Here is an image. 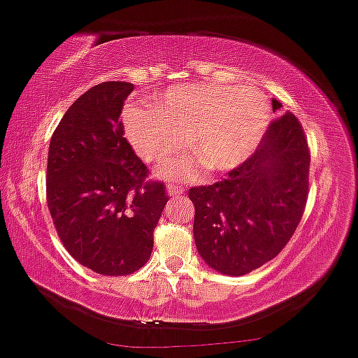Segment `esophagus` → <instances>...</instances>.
Wrapping results in <instances>:
<instances>
[{
	"label": "esophagus",
	"mask_w": 358,
	"mask_h": 358,
	"mask_svg": "<svg viewBox=\"0 0 358 358\" xmlns=\"http://www.w3.org/2000/svg\"><path fill=\"white\" fill-rule=\"evenodd\" d=\"M167 193H169V196H180L184 193V187L179 186V184L171 182V184H167Z\"/></svg>",
	"instance_id": "34e87169"
}]
</instances>
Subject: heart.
<instances>
[{
  "instance_id": "obj_1",
  "label": "heart",
  "mask_w": 358,
  "mask_h": 358,
  "mask_svg": "<svg viewBox=\"0 0 358 358\" xmlns=\"http://www.w3.org/2000/svg\"><path fill=\"white\" fill-rule=\"evenodd\" d=\"M266 97L255 88L218 83H182L155 99L150 107L126 113V134L138 155L164 164L186 147L193 157L172 162L162 174L193 178L199 167L227 172L252 155L270 124Z\"/></svg>"
}]
</instances>
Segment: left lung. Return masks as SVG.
<instances>
[{"label":"left lung","instance_id":"8db88e82","mask_svg":"<svg viewBox=\"0 0 358 358\" xmlns=\"http://www.w3.org/2000/svg\"><path fill=\"white\" fill-rule=\"evenodd\" d=\"M273 99V113H282ZM310 155L299 119L282 113L259 147L220 182L191 187L194 242L215 271L248 275L278 256L309 194Z\"/></svg>","mask_w":358,"mask_h":358}]
</instances>
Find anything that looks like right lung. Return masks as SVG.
<instances>
[{
    "mask_svg": "<svg viewBox=\"0 0 358 358\" xmlns=\"http://www.w3.org/2000/svg\"><path fill=\"white\" fill-rule=\"evenodd\" d=\"M103 82L76 99L57 124L48 155L45 194L66 251L88 270L131 275L150 259L153 230L169 196L147 180L119 121L133 92Z\"/></svg>",
    "mask_w": 358,
    "mask_h": 358,
    "instance_id": "obj_1",
    "label": "right lung"
}]
</instances>
